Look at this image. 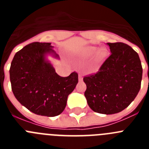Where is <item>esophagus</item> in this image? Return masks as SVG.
<instances>
[{
    "mask_svg": "<svg viewBox=\"0 0 149 149\" xmlns=\"http://www.w3.org/2000/svg\"><path fill=\"white\" fill-rule=\"evenodd\" d=\"M78 80H79V81H83V76H82V74H79Z\"/></svg>",
    "mask_w": 149,
    "mask_h": 149,
    "instance_id": "obj_1",
    "label": "esophagus"
}]
</instances>
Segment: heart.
Segmentation results:
<instances>
[{
  "label": "heart",
  "mask_w": 149,
  "mask_h": 149,
  "mask_svg": "<svg viewBox=\"0 0 149 149\" xmlns=\"http://www.w3.org/2000/svg\"><path fill=\"white\" fill-rule=\"evenodd\" d=\"M95 51H96V48H91L89 50V51H88V54L89 55L93 54V53H95ZM107 54V50L105 49V48H101L100 50H98L97 54H96V59H97V60H98V64L106 58ZM96 68H97V65H96L94 68H93L92 71L96 70Z\"/></svg>",
  "instance_id": "b5f03b06"
}]
</instances>
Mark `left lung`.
<instances>
[{
    "instance_id": "obj_1",
    "label": "left lung",
    "mask_w": 149,
    "mask_h": 149,
    "mask_svg": "<svg viewBox=\"0 0 149 149\" xmlns=\"http://www.w3.org/2000/svg\"><path fill=\"white\" fill-rule=\"evenodd\" d=\"M110 56L96 73L84 77V95L93 111L114 114L125 109L141 87L143 68L139 55L123 42L107 43Z\"/></svg>"
}]
</instances>
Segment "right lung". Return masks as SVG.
<instances>
[{
	"mask_svg": "<svg viewBox=\"0 0 149 149\" xmlns=\"http://www.w3.org/2000/svg\"><path fill=\"white\" fill-rule=\"evenodd\" d=\"M50 42L30 43L15 54L10 68L13 93L22 105L33 113L56 116L66 106L68 95L78 82V74L73 72L61 77L45 60L48 53L58 55Z\"/></svg>",
	"mask_w": 149,
	"mask_h": 149,
	"instance_id": "right-lung-1",
	"label": "right lung"
}]
</instances>
